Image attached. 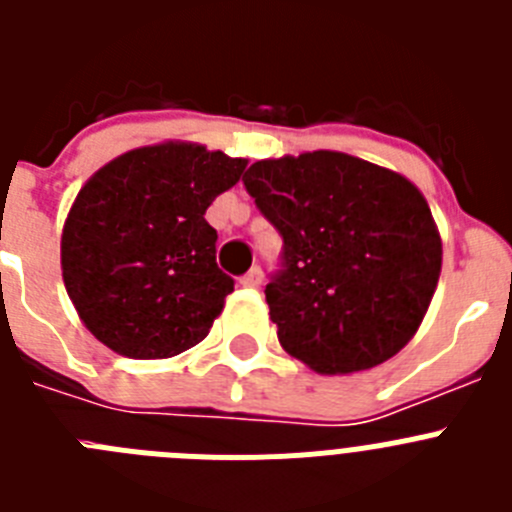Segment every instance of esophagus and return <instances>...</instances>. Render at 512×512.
I'll return each instance as SVG.
<instances>
[{"instance_id":"1","label":"esophagus","mask_w":512,"mask_h":512,"mask_svg":"<svg viewBox=\"0 0 512 512\" xmlns=\"http://www.w3.org/2000/svg\"><path fill=\"white\" fill-rule=\"evenodd\" d=\"M261 279H264V271H261V266H253L248 274H243L241 284H243V287H259Z\"/></svg>"}]
</instances>
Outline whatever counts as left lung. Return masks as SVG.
<instances>
[{"label": "left lung", "instance_id": "obj_1", "mask_svg": "<svg viewBox=\"0 0 512 512\" xmlns=\"http://www.w3.org/2000/svg\"><path fill=\"white\" fill-rule=\"evenodd\" d=\"M243 187L284 241L264 289L284 351L320 374L392 359L423 323L441 274V235L415 184L312 151L256 161Z\"/></svg>", "mask_w": 512, "mask_h": 512}]
</instances>
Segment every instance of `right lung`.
Here are the masks:
<instances>
[{"mask_svg": "<svg viewBox=\"0 0 512 512\" xmlns=\"http://www.w3.org/2000/svg\"><path fill=\"white\" fill-rule=\"evenodd\" d=\"M246 158L194 143L135 148L97 171L61 238L63 284L97 341L130 359H169L210 333L233 292L205 220Z\"/></svg>", "mask_w": 512, "mask_h": 512, "instance_id": "right-lung-1", "label": "right lung"}]
</instances>
